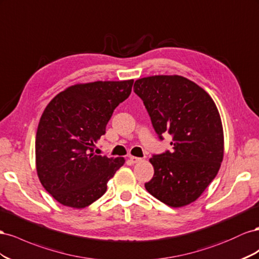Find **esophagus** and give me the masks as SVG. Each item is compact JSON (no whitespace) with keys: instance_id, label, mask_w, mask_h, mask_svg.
<instances>
[{"instance_id":"esophagus-1","label":"esophagus","mask_w":259,"mask_h":259,"mask_svg":"<svg viewBox=\"0 0 259 259\" xmlns=\"http://www.w3.org/2000/svg\"><path fill=\"white\" fill-rule=\"evenodd\" d=\"M129 159H130V161L132 162V164H137V162H139V161H141V160H142V158L136 157V156H129Z\"/></svg>"}]
</instances>
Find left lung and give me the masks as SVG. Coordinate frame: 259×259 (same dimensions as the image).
I'll return each mask as SVG.
<instances>
[{
  "label": "left lung",
  "instance_id": "obj_1",
  "mask_svg": "<svg viewBox=\"0 0 259 259\" xmlns=\"http://www.w3.org/2000/svg\"><path fill=\"white\" fill-rule=\"evenodd\" d=\"M143 101L160 140L172 137V151L153 155V178L145 189L171 207L189 205L215 179L224 158V130L215 102L204 89L181 76L139 79Z\"/></svg>",
  "mask_w": 259,
  "mask_h": 259
}]
</instances>
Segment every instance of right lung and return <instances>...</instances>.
Here are the masks:
<instances>
[{"mask_svg":"<svg viewBox=\"0 0 259 259\" xmlns=\"http://www.w3.org/2000/svg\"><path fill=\"white\" fill-rule=\"evenodd\" d=\"M134 80L71 85L44 109L35 136L40 182L58 203L84 208L107 190L123 157L94 153L114 109L131 93Z\"/></svg>","mask_w":259,"mask_h":259,"instance_id":"obj_1","label":"right lung"}]
</instances>
